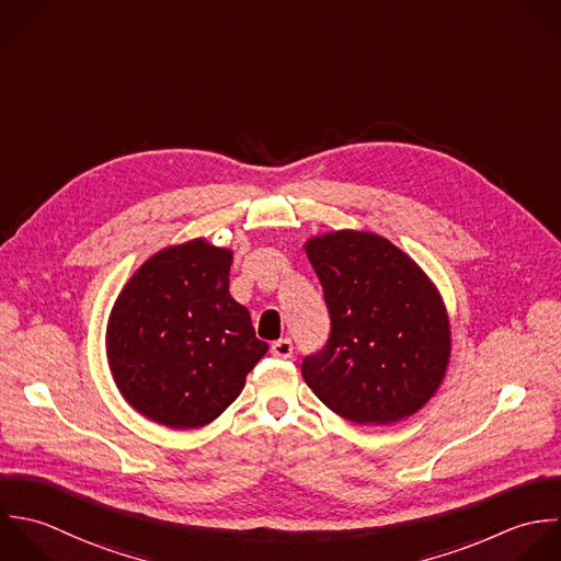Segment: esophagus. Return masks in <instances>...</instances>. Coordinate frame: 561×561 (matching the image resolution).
<instances>
[{"mask_svg": "<svg viewBox=\"0 0 561 561\" xmlns=\"http://www.w3.org/2000/svg\"><path fill=\"white\" fill-rule=\"evenodd\" d=\"M271 354L275 358H290L293 356V341L290 339H279L271 345Z\"/></svg>", "mask_w": 561, "mask_h": 561, "instance_id": "obj_1", "label": "esophagus"}]
</instances>
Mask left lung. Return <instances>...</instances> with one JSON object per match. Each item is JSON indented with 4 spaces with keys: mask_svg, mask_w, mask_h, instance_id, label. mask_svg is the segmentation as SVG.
<instances>
[{
    "mask_svg": "<svg viewBox=\"0 0 561 561\" xmlns=\"http://www.w3.org/2000/svg\"><path fill=\"white\" fill-rule=\"evenodd\" d=\"M330 310L323 352L304 358L314 396L354 424L387 426L422 411L453 354L450 317L426 271L374 231L339 229L304 244Z\"/></svg>",
    "mask_w": 561,
    "mask_h": 561,
    "instance_id": "8db88e82",
    "label": "left lung"
}]
</instances>
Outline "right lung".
<instances>
[{
	"label": "right lung",
	"mask_w": 561,
	"mask_h": 561,
	"mask_svg": "<svg viewBox=\"0 0 561 561\" xmlns=\"http://www.w3.org/2000/svg\"><path fill=\"white\" fill-rule=\"evenodd\" d=\"M231 251L205 238L152 253L119 290L106 321V363L119 396L174 428L214 422L268 352L229 295Z\"/></svg>",
	"instance_id": "add662e5"
}]
</instances>
